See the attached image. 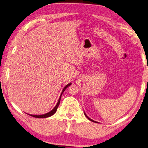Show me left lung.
I'll use <instances>...</instances> for the list:
<instances>
[{
	"instance_id": "1",
	"label": "left lung",
	"mask_w": 148,
	"mask_h": 148,
	"mask_svg": "<svg viewBox=\"0 0 148 148\" xmlns=\"http://www.w3.org/2000/svg\"><path fill=\"white\" fill-rule=\"evenodd\" d=\"M85 116H86V117H87V119H88V120H90V121H92V122H95V121H94V120H91V119H90V118H88V117L87 116V115H86V114H85Z\"/></svg>"
}]
</instances>
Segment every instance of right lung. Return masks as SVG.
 Masks as SVG:
<instances>
[{"label":"right lung","instance_id":"add662e5","mask_svg":"<svg viewBox=\"0 0 148 148\" xmlns=\"http://www.w3.org/2000/svg\"><path fill=\"white\" fill-rule=\"evenodd\" d=\"M71 85V83H69V84H67V85L65 86V87L63 88V90H62V92H61V96H60V99H59V101H58V103H57V104H56V106H55V107H54V108L53 109V110H51L50 112H47V113H46V114H42V115H33V114H29V116H33V117H35V118H38V119H44V118H47V117H49V116H52L53 114H54L56 113V112L57 111V109H58V107L59 106V104H60V100H61V95H62V94H63V92L65 91V89H66V88L69 87V85Z\"/></svg>","mask_w":148,"mask_h":148}]
</instances>
